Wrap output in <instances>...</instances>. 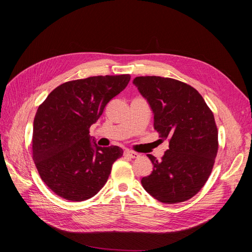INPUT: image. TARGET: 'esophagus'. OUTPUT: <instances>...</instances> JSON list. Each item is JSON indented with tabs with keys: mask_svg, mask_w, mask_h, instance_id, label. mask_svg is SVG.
Wrapping results in <instances>:
<instances>
[{
	"mask_svg": "<svg viewBox=\"0 0 252 252\" xmlns=\"http://www.w3.org/2000/svg\"><path fill=\"white\" fill-rule=\"evenodd\" d=\"M124 154H125L126 157L130 158H138L140 157L139 154H136V152H133V151H130V150H126Z\"/></svg>",
	"mask_w": 252,
	"mask_h": 252,
	"instance_id": "1",
	"label": "esophagus"
}]
</instances>
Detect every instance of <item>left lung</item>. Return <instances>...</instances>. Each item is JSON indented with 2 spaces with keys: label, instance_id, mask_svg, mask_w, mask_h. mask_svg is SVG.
I'll return each instance as SVG.
<instances>
[{
  "label": "left lung",
  "instance_id": "1",
  "mask_svg": "<svg viewBox=\"0 0 252 252\" xmlns=\"http://www.w3.org/2000/svg\"><path fill=\"white\" fill-rule=\"evenodd\" d=\"M133 84L155 114L154 127L169 149L157 159L148 155L154 170L141 183L165 204L191 199L207 182L218 155L215 117L199 91L186 83L162 77H136Z\"/></svg>",
  "mask_w": 252,
  "mask_h": 252
}]
</instances>
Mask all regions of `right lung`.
Masks as SVG:
<instances>
[{
	"instance_id": "right-lung-1",
	"label": "right lung",
	"mask_w": 252,
	"mask_h": 252,
	"mask_svg": "<svg viewBox=\"0 0 252 252\" xmlns=\"http://www.w3.org/2000/svg\"><path fill=\"white\" fill-rule=\"evenodd\" d=\"M129 81V74L69 81L53 89L39 106L33 121L32 158L42 181L57 195L85 201L106 184L123 149L93 145L89 128Z\"/></svg>"
}]
</instances>
